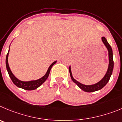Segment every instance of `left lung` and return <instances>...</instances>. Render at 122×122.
<instances>
[{"mask_svg":"<svg viewBox=\"0 0 122 122\" xmlns=\"http://www.w3.org/2000/svg\"><path fill=\"white\" fill-rule=\"evenodd\" d=\"M102 41L105 45V46L107 48V50H108V53H109V66H108V69L106 73L105 74V76L103 78L101 81L98 82L97 83L95 84H92V85H84V84H81V83H79L76 80H75L72 76V72H71V67H69V72H70V75H71V77L72 78V81L74 82L76 85L80 87V89H81L83 91L87 92H95V91H98V90L101 89L103 87L106 86L107 82L109 81V79H110L112 73L113 68H114V61H113V53H112V50L111 47L109 43L107 42V40L105 38V37H102Z\"/></svg>","mask_w":122,"mask_h":122,"instance_id":"obj_1","label":"left lung"}]
</instances>
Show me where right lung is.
I'll return each instance as SVG.
<instances>
[{"instance_id": "obj_1", "label": "right lung", "mask_w": 122, "mask_h": 122, "mask_svg": "<svg viewBox=\"0 0 122 122\" xmlns=\"http://www.w3.org/2000/svg\"><path fill=\"white\" fill-rule=\"evenodd\" d=\"M9 50H8V52L6 56V69H7L8 73L9 74L10 77L12 81L13 82V83H14L16 86H17L18 87H20V88L24 89L25 90H27V91H31V90L36 89L38 88V87H39L42 83H44L45 81L47 79L48 76H49L50 70H51V67L53 66L55 64L56 62V61H55V62H53V63L51 64V65L50 66V67H49V69H48L47 72L46 73V75H45L44 76H42V78H41L40 79H38V80H33V81H20V80H18L17 78L15 77V75L13 74V73H12L10 69L9 65H8V57Z\"/></svg>"}]
</instances>
